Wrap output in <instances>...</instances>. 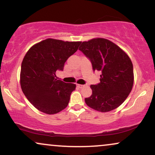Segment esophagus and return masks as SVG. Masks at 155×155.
I'll return each instance as SVG.
<instances>
[{
    "instance_id": "34e87169",
    "label": "esophagus",
    "mask_w": 155,
    "mask_h": 155,
    "mask_svg": "<svg viewBox=\"0 0 155 155\" xmlns=\"http://www.w3.org/2000/svg\"><path fill=\"white\" fill-rule=\"evenodd\" d=\"M77 86L80 88H84L86 86H85V85H81V84H77Z\"/></svg>"
}]
</instances>
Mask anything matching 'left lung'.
Returning <instances> with one entry per match:
<instances>
[{
	"label": "left lung",
	"mask_w": 155,
	"mask_h": 155,
	"mask_svg": "<svg viewBox=\"0 0 155 155\" xmlns=\"http://www.w3.org/2000/svg\"><path fill=\"white\" fill-rule=\"evenodd\" d=\"M91 61L93 70L101 73L99 84L91 85L92 95L86 104L101 112L118 107L129 95L134 85V67L129 57L112 41L94 38L78 48Z\"/></svg>",
	"instance_id": "obj_1"
}]
</instances>
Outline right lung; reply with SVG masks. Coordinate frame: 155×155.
<instances>
[{
    "mask_svg": "<svg viewBox=\"0 0 155 155\" xmlns=\"http://www.w3.org/2000/svg\"><path fill=\"white\" fill-rule=\"evenodd\" d=\"M80 44L48 38L28 51L21 62L20 84L26 97L37 110L53 114L68 105L76 85L58 80L55 73L63 71L65 62Z\"/></svg>",
    "mask_w": 155,
    "mask_h": 155,
    "instance_id": "add662e5",
    "label": "right lung"
}]
</instances>
